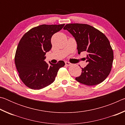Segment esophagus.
Masks as SVG:
<instances>
[{
	"mask_svg": "<svg viewBox=\"0 0 125 125\" xmlns=\"http://www.w3.org/2000/svg\"><path fill=\"white\" fill-rule=\"evenodd\" d=\"M65 64L66 65H68V66H69V65H72V63H70V62H65Z\"/></svg>",
	"mask_w": 125,
	"mask_h": 125,
	"instance_id": "esophagus-1",
	"label": "esophagus"
}]
</instances>
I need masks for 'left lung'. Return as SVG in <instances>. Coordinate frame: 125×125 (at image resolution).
<instances>
[{
	"label": "left lung",
	"mask_w": 125,
	"mask_h": 125,
	"mask_svg": "<svg viewBox=\"0 0 125 125\" xmlns=\"http://www.w3.org/2000/svg\"><path fill=\"white\" fill-rule=\"evenodd\" d=\"M64 30L68 31L77 43L78 54L86 51L88 64L75 80L86 85L93 86L103 82L110 73L114 53L109 40L103 32L90 25L69 24Z\"/></svg>",
	"instance_id": "obj_1"
}]
</instances>
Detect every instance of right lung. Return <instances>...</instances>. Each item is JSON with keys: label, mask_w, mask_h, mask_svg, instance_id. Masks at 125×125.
Wrapping results in <instances>:
<instances>
[{"label": "right lung", "mask_w": 125, "mask_h": 125, "mask_svg": "<svg viewBox=\"0 0 125 125\" xmlns=\"http://www.w3.org/2000/svg\"><path fill=\"white\" fill-rule=\"evenodd\" d=\"M64 24L41 25L33 27L21 39L15 56V64L19 75L29 88L39 90L54 81L60 68L65 63L56 64L45 61L46 52L52 48L51 37L62 29Z\"/></svg>", "instance_id": "obj_1"}]
</instances>
